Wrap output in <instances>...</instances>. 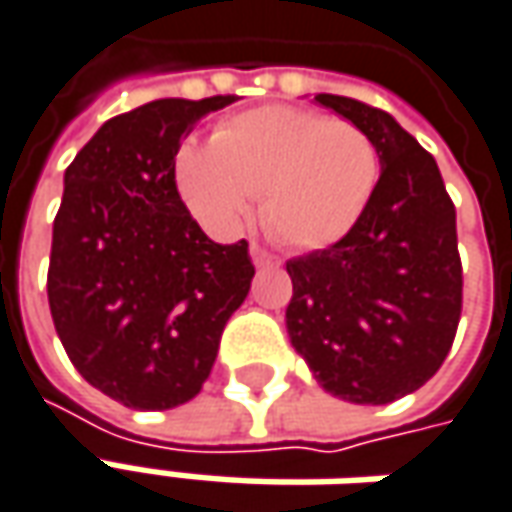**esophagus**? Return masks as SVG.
Here are the masks:
<instances>
[{"label":"esophagus","mask_w":512,"mask_h":512,"mask_svg":"<svg viewBox=\"0 0 512 512\" xmlns=\"http://www.w3.org/2000/svg\"><path fill=\"white\" fill-rule=\"evenodd\" d=\"M249 255H252V263H255L257 269H266V266H277V257H274L272 252H266L263 246H257V243H252V246H249Z\"/></svg>","instance_id":"34e87169"}]
</instances>
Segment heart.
<instances>
[{"label":"heart","instance_id":"heart-1","mask_svg":"<svg viewBox=\"0 0 512 512\" xmlns=\"http://www.w3.org/2000/svg\"><path fill=\"white\" fill-rule=\"evenodd\" d=\"M175 186L198 221L229 235L263 192V221L289 246L323 249L360 221L379 175L377 147L357 124L257 107L175 152Z\"/></svg>","mask_w":512,"mask_h":512}]
</instances>
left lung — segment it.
Wrapping results in <instances>:
<instances>
[{
	"instance_id": "1",
	"label": "left lung",
	"mask_w": 512,
	"mask_h": 512,
	"mask_svg": "<svg viewBox=\"0 0 512 512\" xmlns=\"http://www.w3.org/2000/svg\"><path fill=\"white\" fill-rule=\"evenodd\" d=\"M314 101L371 138L379 181L343 240L286 263V328L323 391L354 405H388L422 388L456 337V209L433 155L394 115L331 93Z\"/></svg>"
}]
</instances>
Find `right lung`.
I'll return each mask as SVG.
<instances>
[{
  "mask_svg": "<svg viewBox=\"0 0 512 512\" xmlns=\"http://www.w3.org/2000/svg\"><path fill=\"white\" fill-rule=\"evenodd\" d=\"M238 96L158 98L98 127L64 169L47 300L70 362L101 394L167 411L209 377L246 300L249 243H215L175 186V152Z\"/></svg>",
  "mask_w": 512,
  "mask_h": 512,
  "instance_id": "obj_1",
  "label": "right lung"
}]
</instances>
